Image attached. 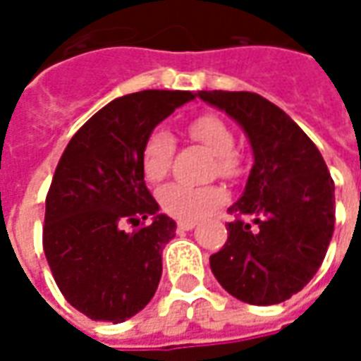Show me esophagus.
I'll return each instance as SVG.
<instances>
[{"instance_id":"obj_1","label":"esophagus","mask_w":361,"mask_h":361,"mask_svg":"<svg viewBox=\"0 0 361 361\" xmlns=\"http://www.w3.org/2000/svg\"><path fill=\"white\" fill-rule=\"evenodd\" d=\"M197 226V222H191V220H180L178 222V230L180 232H189V230H193Z\"/></svg>"}]
</instances>
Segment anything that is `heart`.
I'll use <instances>...</instances> for the list:
<instances>
[{
    "instance_id": "b5f03b06",
    "label": "heart",
    "mask_w": 361,
    "mask_h": 361,
    "mask_svg": "<svg viewBox=\"0 0 361 361\" xmlns=\"http://www.w3.org/2000/svg\"><path fill=\"white\" fill-rule=\"evenodd\" d=\"M189 135L216 152V168L222 176L235 178L242 172V162L234 150V133L214 114H203L189 121ZM176 141L166 127H154L145 139L141 152V168L145 178L152 183H160L172 168ZM226 191L220 185H185L173 183L158 193L160 209L178 220H197L224 203Z\"/></svg>"
}]
</instances>
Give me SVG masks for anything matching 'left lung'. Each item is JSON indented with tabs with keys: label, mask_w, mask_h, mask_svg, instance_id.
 <instances>
[{
	"label": "left lung",
	"mask_w": 361,
	"mask_h": 361,
	"mask_svg": "<svg viewBox=\"0 0 361 361\" xmlns=\"http://www.w3.org/2000/svg\"><path fill=\"white\" fill-rule=\"evenodd\" d=\"M199 98L243 127L255 158L243 195L228 209L235 220L211 255L212 274L245 303L284 302L325 259L334 232L333 178L310 137L263 96L199 90Z\"/></svg>",
	"instance_id": "8db88e82"
}]
</instances>
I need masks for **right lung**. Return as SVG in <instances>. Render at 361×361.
I'll use <instances>...</instances> for the list:
<instances>
[{"instance_id":"1","label":"right lung","mask_w":361,"mask_h":361,"mask_svg":"<svg viewBox=\"0 0 361 361\" xmlns=\"http://www.w3.org/2000/svg\"><path fill=\"white\" fill-rule=\"evenodd\" d=\"M195 96L188 90L119 96L73 135L59 158L46 195L44 253L63 298L87 317L123 323L157 292L162 250L176 235V222L158 214L145 185L142 145Z\"/></svg>"}]
</instances>
